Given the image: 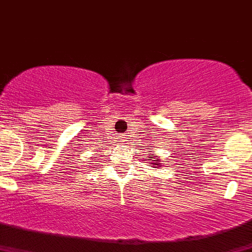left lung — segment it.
<instances>
[{
  "instance_id": "left-lung-1",
  "label": "left lung",
  "mask_w": 252,
  "mask_h": 252,
  "mask_svg": "<svg viewBox=\"0 0 252 252\" xmlns=\"http://www.w3.org/2000/svg\"><path fill=\"white\" fill-rule=\"evenodd\" d=\"M150 159H153V158H150ZM150 159H149V160H150ZM157 164H158V162H157Z\"/></svg>"
}]
</instances>
